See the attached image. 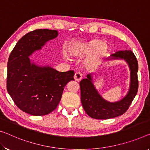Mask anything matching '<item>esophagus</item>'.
I'll return each instance as SVG.
<instances>
[{
	"label": "esophagus",
	"mask_w": 150,
	"mask_h": 150,
	"mask_svg": "<svg viewBox=\"0 0 150 150\" xmlns=\"http://www.w3.org/2000/svg\"><path fill=\"white\" fill-rule=\"evenodd\" d=\"M74 77L75 80H76V81H80V80L82 78V74L80 72H77L75 73L74 76Z\"/></svg>",
	"instance_id": "esophagus-1"
}]
</instances>
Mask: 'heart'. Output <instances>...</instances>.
<instances>
[{"instance_id": "1", "label": "heart", "mask_w": 150, "mask_h": 150, "mask_svg": "<svg viewBox=\"0 0 150 150\" xmlns=\"http://www.w3.org/2000/svg\"><path fill=\"white\" fill-rule=\"evenodd\" d=\"M108 51V46L105 41L102 40H93L86 44L82 45L76 52L77 56H91L95 54L96 56L92 57L88 59V63L94 65L97 63L100 57L105 55Z\"/></svg>"}]
</instances>
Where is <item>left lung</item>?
Instances as JSON below:
<instances>
[{"instance_id": "8db88e82", "label": "left lung", "mask_w": 150, "mask_h": 150, "mask_svg": "<svg viewBox=\"0 0 150 150\" xmlns=\"http://www.w3.org/2000/svg\"><path fill=\"white\" fill-rule=\"evenodd\" d=\"M110 59H123L127 62L131 70L130 88L121 100L110 103L103 99L94 88L91 74L80 82L81 103L87 115L95 119H109L120 116L127 110L138 91V63L131 50L118 51L111 55Z\"/></svg>"}]
</instances>
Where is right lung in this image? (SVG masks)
<instances>
[{
	"label": "right lung",
	"mask_w": 150,
	"mask_h": 150,
	"mask_svg": "<svg viewBox=\"0 0 150 150\" xmlns=\"http://www.w3.org/2000/svg\"><path fill=\"white\" fill-rule=\"evenodd\" d=\"M57 34L46 29L30 31L18 41L8 57L6 89L18 108L31 115H46L56 109L66 84L74 80L73 70L61 72L30 62V55Z\"/></svg>",
	"instance_id": "right-lung-1"
}]
</instances>
